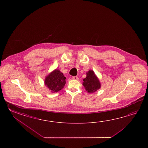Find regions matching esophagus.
<instances>
[{
  "instance_id": "obj_1",
  "label": "esophagus",
  "mask_w": 148,
  "mask_h": 148,
  "mask_svg": "<svg viewBox=\"0 0 148 148\" xmlns=\"http://www.w3.org/2000/svg\"><path fill=\"white\" fill-rule=\"evenodd\" d=\"M73 80H77L78 79V77H77V76H75V77H73Z\"/></svg>"
}]
</instances>
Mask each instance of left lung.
Wrapping results in <instances>:
<instances>
[{
    "label": "left lung",
    "instance_id": "8db88e82",
    "mask_svg": "<svg viewBox=\"0 0 148 148\" xmlns=\"http://www.w3.org/2000/svg\"><path fill=\"white\" fill-rule=\"evenodd\" d=\"M83 81L82 85L89 94L94 93L101 88L100 81L92 70H89L86 73V77L84 79Z\"/></svg>",
    "mask_w": 148,
    "mask_h": 148
}]
</instances>
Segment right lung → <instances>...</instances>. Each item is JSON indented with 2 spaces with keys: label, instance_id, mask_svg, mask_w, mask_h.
Masks as SVG:
<instances>
[{
  "label": "right lung",
  "instance_id": "right-lung-1",
  "mask_svg": "<svg viewBox=\"0 0 148 148\" xmlns=\"http://www.w3.org/2000/svg\"><path fill=\"white\" fill-rule=\"evenodd\" d=\"M66 79L63 73L56 69L45 77L44 85L50 90L51 92L55 93L64 88L66 83Z\"/></svg>",
  "mask_w": 148,
  "mask_h": 148
}]
</instances>
